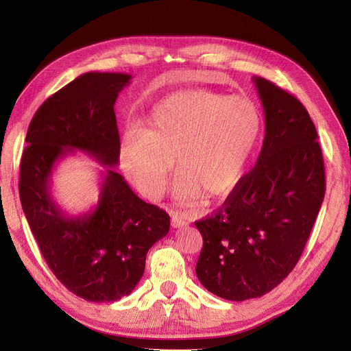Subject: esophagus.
I'll return each mask as SVG.
<instances>
[{
  "label": "esophagus",
  "mask_w": 351,
  "mask_h": 351,
  "mask_svg": "<svg viewBox=\"0 0 351 351\" xmlns=\"http://www.w3.org/2000/svg\"><path fill=\"white\" fill-rule=\"evenodd\" d=\"M189 224L186 217L183 214H180V212H176V214H173L171 217V226L174 228H180V227H186Z\"/></svg>",
  "instance_id": "34e87169"
}]
</instances>
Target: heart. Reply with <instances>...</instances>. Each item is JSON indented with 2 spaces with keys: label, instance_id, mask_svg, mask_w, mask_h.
<instances>
[{
  "label": "heart",
  "instance_id": "heart-1",
  "mask_svg": "<svg viewBox=\"0 0 351 351\" xmlns=\"http://www.w3.org/2000/svg\"><path fill=\"white\" fill-rule=\"evenodd\" d=\"M261 132V111L249 98L178 92L155 105L142 133L125 136L121 165L143 195L155 197L177 159V199L219 197L241 182Z\"/></svg>",
  "mask_w": 351,
  "mask_h": 351
}]
</instances>
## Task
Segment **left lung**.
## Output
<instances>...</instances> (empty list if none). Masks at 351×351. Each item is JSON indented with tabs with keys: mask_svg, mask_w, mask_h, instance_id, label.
<instances>
[{
	"mask_svg": "<svg viewBox=\"0 0 351 351\" xmlns=\"http://www.w3.org/2000/svg\"><path fill=\"white\" fill-rule=\"evenodd\" d=\"M265 111L258 162L224 204L195 224L204 239L202 285L226 300L256 299L299 262L325 196V168L304 105L272 82L253 77Z\"/></svg>",
	"mask_w": 351,
	"mask_h": 351,
	"instance_id": "left-lung-1",
	"label": "left lung"
}]
</instances>
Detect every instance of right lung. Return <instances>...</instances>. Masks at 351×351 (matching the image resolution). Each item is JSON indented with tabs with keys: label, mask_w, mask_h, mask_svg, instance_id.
I'll return each mask as SVG.
<instances>
[{
	"label": "right lung",
	"mask_w": 351,
	"mask_h": 351,
	"mask_svg": "<svg viewBox=\"0 0 351 351\" xmlns=\"http://www.w3.org/2000/svg\"><path fill=\"white\" fill-rule=\"evenodd\" d=\"M130 79L92 71L56 92L32 119L20 161V202L44 259L67 290L88 302L130 294L147 250L169 230L167 212L137 197L114 169L120 158L114 104ZM73 150L108 167L97 208L80 217H67L49 195L51 168Z\"/></svg>",
	"instance_id": "1"
}]
</instances>
